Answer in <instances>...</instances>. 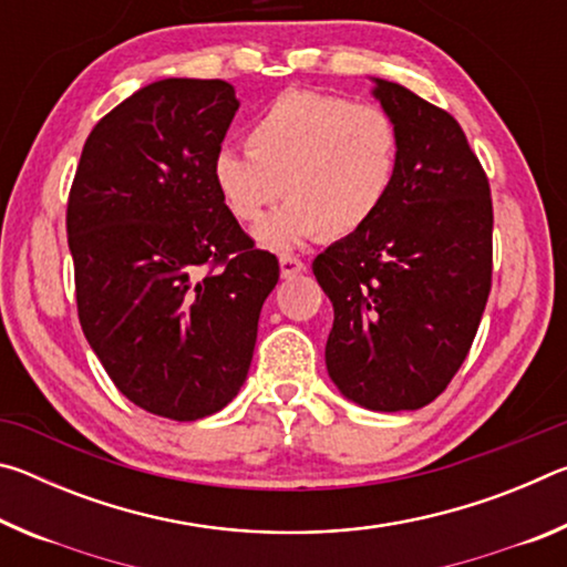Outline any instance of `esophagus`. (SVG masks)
Returning <instances> with one entry per match:
<instances>
[{"mask_svg": "<svg viewBox=\"0 0 567 567\" xmlns=\"http://www.w3.org/2000/svg\"><path fill=\"white\" fill-rule=\"evenodd\" d=\"M305 270H307V265L302 260H297V257H292V255H282L280 257V275L285 277V280L302 275Z\"/></svg>", "mask_w": 567, "mask_h": 567, "instance_id": "obj_1", "label": "esophagus"}]
</instances>
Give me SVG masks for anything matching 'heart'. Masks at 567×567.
<instances>
[{
	"label": "heart",
	"mask_w": 567,
	"mask_h": 567,
	"mask_svg": "<svg viewBox=\"0 0 567 567\" xmlns=\"http://www.w3.org/2000/svg\"><path fill=\"white\" fill-rule=\"evenodd\" d=\"M402 159L398 122L378 104L290 90L247 127V152L219 150L209 165L217 197L272 252L315 237L342 239L368 227L395 189Z\"/></svg>",
	"instance_id": "obj_1"
}]
</instances>
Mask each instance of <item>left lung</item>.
I'll use <instances>...</instances> for the list:
<instances>
[{
  "label": "left lung",
  "instance_id": "obj_1",
  "mask_svg": "<svg viewBox=\"0 0 567 567\" xmlns=\"http://www.w3.org/2000/svg\"><path fill=\"white\" fill-rule=\"evenodd\" d=\"M370 82L402 134L400 175L380 215L312 262L334 310L324 364L354 405L420 410L467 358L491 295V187L455 117Z\"/></svg>",
  "mask_w": 567,
  "mask_h": 567
}]
</instances>
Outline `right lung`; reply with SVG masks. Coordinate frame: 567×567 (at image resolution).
<instances>
[{"label":"right lung","instance_id":"1","mask_svg":"<svg viewBox=\"0 0 567 567\" xmlns=\"http://www.w3.org/2000/svg\"><path fill=\"white\" fill-rule=\"evenodd\" d=\"M237 110L223 80L137 90L94 124L66 205L84 338L124 398L177 422L237 398L280 280L209 175Z\"/></svg>","mask_w":567,"mask_h":567}]
</instances>
